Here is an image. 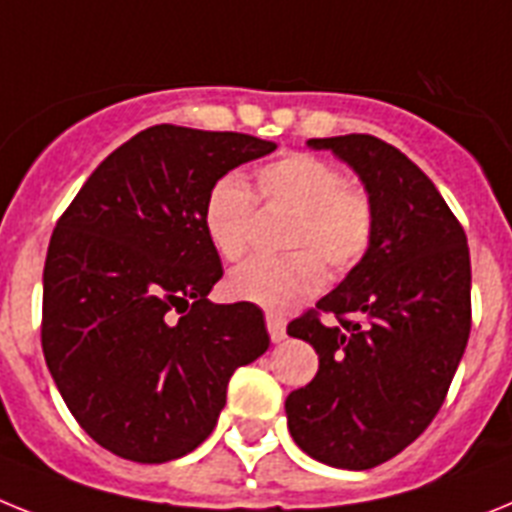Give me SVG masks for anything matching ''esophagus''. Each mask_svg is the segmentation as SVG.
<instances>
[{
	"label": "esophagus",
	"mask_w": 512,
	"mask_h": 512,
	"mask_svg": "<svg viewBox=\"0 0 512 512\" xmlns=\"http://www.w3.org/2000/svg\"><path fill=\"white\" fill-rule=\"evenodd\" d=\"M265 322H268V333H270V341L273 343H281L286 338V320L276 312H268L265 315Z\"/></svg>",
	"instance_id": "1"
}]
</instances>
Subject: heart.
<instances>
[{"label":"heart","instance_id":"1","mask_svg":"<svg viewBox=\"0 0 512 512\" xmlns=\"http://www.w3.org/2000/svg\"><path fill=\"white\" fill-rule=\"evenodd\" d=\"M257 190L268 205L294 210L283 244L294 252L252 257L231 270V296L257 307L286 312L307 302L325 283V265L349 273L375 242V208L362 190L349 187L330 161L289 153L257 171ZM255 195L239 174H223L203 200V229L223 260L247 252Z\"/></svg>","mask_w":512,"mask_h":512}]
</instances>
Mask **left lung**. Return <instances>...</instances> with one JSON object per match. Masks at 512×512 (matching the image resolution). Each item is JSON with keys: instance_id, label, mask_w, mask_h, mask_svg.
I'll return each mask as SVG.
<instances>
[{"instance_id": "8db88e82", "label": "left lung", "mask_w": 512, "mask_h": 512, "mask_svg": "<svg viewBox=\"0 0 512 512\" xmlns=\"http://www.w3.org/2000/svg\"><path fill=\"white\" fill-rule=\"evenodd\" d=\"M359 174L375 242L289 336L320 356L315 380L286 398L294 442L315 461L364 471L390 461L440 411L471 330L463 226L414 161L372 135L312 137ZM322 311L334 317L322 323Z\"/></svg>"}]
</instances>
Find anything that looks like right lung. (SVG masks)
<instances>
[{
    "label": "right lung",
    "instance_id": "1",
    "mask_svg": "<svg viewBox=\"0 0 512 512\" xmlns=\"http://www.w3.org/2000/svg\"><path fill=\"white\" fill-rule=\"evenodd\" d=\"M276 150L242 132L156 124L101 161L51 234L41 346L77 424L137 463L192 453L236 367L270 346L263 309L213 304L203 229L218 176Z\"/></svg>",
    "mask_w": 512,
    "mask_h": 512
}]
</instances>
